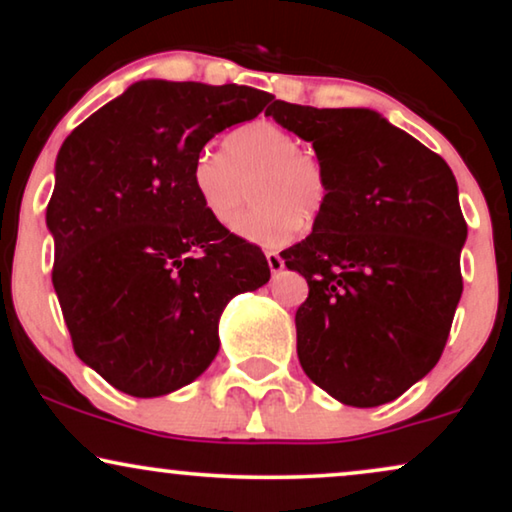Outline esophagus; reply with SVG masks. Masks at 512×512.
<instances>
[{
    "label": "esophagus",
    "instance_id": "1",
    "mask_svg": "<svg viewBox=\"0 0 512 512\" xmlns=\"http://www.w3.org/2000/svg\"><path fill=\"white\" fill-rule=\"evenodd\" d=\"M265 258H268V265H270V270L275 272H282V268H284V261H282V256L277 254V251H265Z\"/></svg>",
    "mask_w": 512,
    "mask_h": 512
}]
</instances>
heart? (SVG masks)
<instances>
[{"label":"heart","mask_w":512,"mask_h":512,"mask_svg":"<svg viewBox=\"0 0 512 512\" xmlns=\"http://www.w3.org/2000/svg\"><path fill=\"white\" fill-rule=\"evenodd\" d=\"M193 188L214 221L228 226L247 200L251 205L235 230L251 242L277 244L296 235L298 221L310 223L328 198L321 160L300 149L296 135L270 121H254L230 132L223 153L202 149L193 158Z\"/></svg>","instance_id":"heart-1"}]
</instances>
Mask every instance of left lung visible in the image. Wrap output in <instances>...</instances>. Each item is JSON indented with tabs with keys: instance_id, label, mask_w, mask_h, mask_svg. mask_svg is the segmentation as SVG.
Segmentation results:
<instances>
[{
	"instance_id": "1",
	"label": "left lung",
	"mask_w": 512,
	"mask_h": 512,
	"mask_svg": "<svg viewBox=\"0 0 512 512\" xmlns=\"http://www.w3.org/2000/svg\"><path fill=\"white\" fill-rule=\"evenodd\" d=\"M265 114L312 142L328 179L312 233L282 251L310 286L300 366L345 405L394 401L438 363L464 291L457 179L377 111L275 100Z\"/></svg>"
}]
</instances>
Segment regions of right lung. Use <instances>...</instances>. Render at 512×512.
<instances>
[{
  "mask_svg": "<svg viewBox=\"0 0 512 512\" xmlns=\"http://www.w3.org/2000/svg\"><path fill=\"white\" fill-rule=\"evenodd\" d=\"M270 100L235 83L137 81L60 146L53 289L76 356L123 394L200 377L223 307L270 279L263 251L214 221L191 179L202 146Z\"/></svg>",
  "mask_w": 512,
  "mask_h": 512,
  "instance_id": "obj_1",
  "label": "right lung"
}]
</instances>
